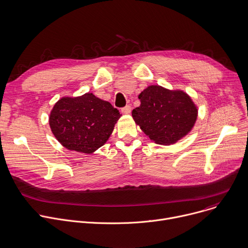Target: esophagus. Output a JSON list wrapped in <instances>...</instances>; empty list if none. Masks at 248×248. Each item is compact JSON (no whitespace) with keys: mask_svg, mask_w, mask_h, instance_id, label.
Masks as SVG:
<instances>
[{"mask_svg":"<svg viewBox=\"0 0 248 248\" xmlns=\"http://www.w3.org/2000/svg\"><path fill=\"white\" fill-rule=\"evenodd\" d=\"M131 110H132V108H131L130 106H126L125 108H123L121 109L122 113H124V114H130V113H131Z\"/></svg>","mask_w":248,"mask_h":248,"instance_id":"obj_1","label":"esophagus"}]
</instances>
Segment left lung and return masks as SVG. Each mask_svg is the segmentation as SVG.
I'll return each mask as SVG.
<instances>
[{
  "instance_id": "left-lung-1",
  "label": "left lung",
  "mask_w": 248,
  "mask_h": 248,
  "mask_svg": "<svg viewBox=\"0 0 248 248\" xmlns=\"http://www.w3.org/2000/svg\"><path fill=\"white\" fill-rule=\"evenodd\" d=\"M139 98L140 106L133 109L132 116L143 133L157 143H174L194 125L197 109L182 91L150 86L140 93Z\"/></svg>"
}]
</instances>
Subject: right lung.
Here are the masks:
<instances>
[{
  "label": "right lung",
  "instance_id": "obj_1",
  "mask_svg": "<svg viewBox=\"0 0 248 248\" xmlns=\"http://www.w3.org/2000/svg\"><path fill=\"white\" fill-rule=\"evenodd\" d=\"M120 116L108 102L88 93L60 100L49 115V126L68 150L92 154L106 143Z\"/></svg>",
  "mask_w": 248,
  "mask_h": 248
}]
</instances>
